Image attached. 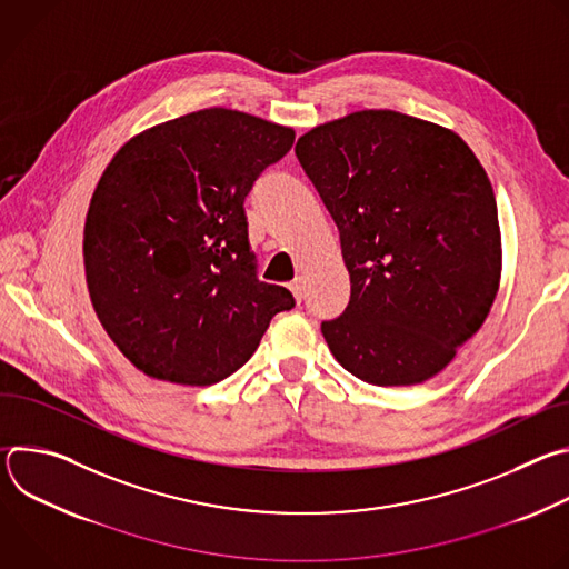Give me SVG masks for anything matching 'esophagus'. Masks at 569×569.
I'll return each mask as SVG.
<instances>
[{"label": "esophagus", "instance_id": "esophagus-1", "mask_svg": "<svg viewBox=\"0 0 569 569\" xmlns=\"http://www.w3.org/2000/svg\"><path fill=\"white\" fill-rule=\"evenodd\" d=\"M288 288H290V292L295 295L297 301L303 299V279H301V277H295V281H292Z\"/></svg>", "mask_w": 569, "mask_h": 569}]
</instances>
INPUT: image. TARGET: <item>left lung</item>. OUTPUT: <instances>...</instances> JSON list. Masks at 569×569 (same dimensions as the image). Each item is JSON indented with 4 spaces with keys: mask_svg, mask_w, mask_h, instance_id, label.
Listing matches in <instances>:
<instances>
[{
    "mask_svg": "<svg viewBox=\"0 0 569 569\" xmlns=\"http://www.w3.org/2000/svg\"><path fill=\"white\" fill-rule=\"evenodd\" d=\"M295 152L340 229L351 277L347 310L321 323L331 353L378 387L430 380L500 290L489 176L457 132L393 110L319 123Z\"/></svg>",
    "mask_w": 569,
    "mask_h": 569,
    "instance_id": "left-lung-1",
    "label": "left lung"
}]
</instances>
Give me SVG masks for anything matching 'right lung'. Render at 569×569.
I'll use <instances>...</instances> for the list:
<instances>
[{"label":"right lung","instance_id":"obj_1","mask_svg":"<svg viewBox=\"0 0 569 569\" xmlns=\"http://www.w3.org/2000/svg\"><path fill=\"white\" fill-rule=\"evenodd\" d=\"M295 130L204 108L128 139L86 218L90 299L117 349L146 376L220 382L257 351L290 290L257 279L242 202Z\"/></svg>","mask_w":569,"mask_h":569}]
</instances>
